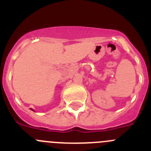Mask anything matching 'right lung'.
<instances>
[{
	"label": "right lung",
	"mask_w": 151,
	"mask_h": 151,
	"mask_svg": "<svg viewBox=\"0 0 151 151\" xmlns=\"http://www.w3.org/2000/svg\"><path fill=\"white\" fill-rule=\"evenodd\" d=\"M31 110H33V111H34V110H32V109H31Z\"/></svg>",
	"instance_id": "obj_1"
}]
</instances>
